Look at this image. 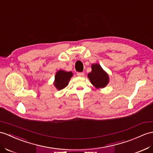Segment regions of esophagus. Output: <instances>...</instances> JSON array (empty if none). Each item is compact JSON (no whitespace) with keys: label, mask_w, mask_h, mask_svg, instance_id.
<instances>
[{"label":"esophagus","mask_w":153,"mask_h":153,"mask_svg":"<svg viewBox=\"0 0 153 153\" xmlns=\"http://www.w3.org/2000/svg\"><path fill=\"white\" fill-rule=\"evenodd\" d=\"M77 76H84V73H83V72H78L77 73Z\"/></svg>","instance_id":"obj_1"}]
</instances>
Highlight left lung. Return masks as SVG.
<instances>
[{"label": "left lung", "mask_w": 153, "mask_h": 153, "mask_svg": "<svg viewBox=\"0 0 153 153\" xmlns=\"http://www.w3.org/2000/svg\"><path fill=\"white\" fill-rule=\"evenodd\" d=\"M91 72L88 73V79L96 88H102L109 82V76L99 64L91 65Z\"/></svg>", "instance_id": "8db88e82"}]
</instances>
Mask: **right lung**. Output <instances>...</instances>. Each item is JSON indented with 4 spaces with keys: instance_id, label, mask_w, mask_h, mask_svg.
<instances>
[{
    "instance_id": "right-lung-1",
    "label": "right lung",
    "mask_w": 153,
    "mask_h": 153,
    "mask_svg": "<svg viewBox=\"0 0 153 153\" xmlns=\"http://www.w3.org/2000/svg\"><path fill=\"white\" fill-rule=\"evenodd\" d=\"M73 74L71 71L67 72L65 71L59 70L56 73L55 80L54 82V86L58 90L65 88L68 85L69 82Z\"/></svg>"
}]
</instances>
